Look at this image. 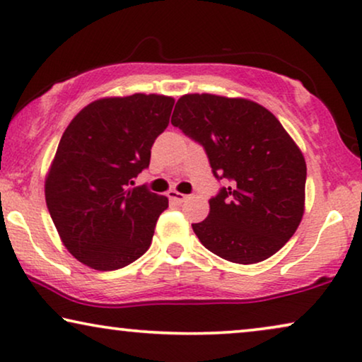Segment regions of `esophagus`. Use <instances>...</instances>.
<instances>
[{
  "label": "esophagus",
  "instance_id": "34e87169",
  "mask_svg": "<svg viewBox=\"0 0 362 362\" xmlns=\"http://www.w3.org/2000/svg\"><path fill=\"white\" fill-rule=\"evenodd\" d=\"M168 197H170L173 202H176V204H182V202L187 199L186 194H182V192H177V191H173V189L168 192Z\"/></svg>",
  "mask_w": 362,
  "mask_h": 362
}]
</instances>
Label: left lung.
Returning a JSON list of instances; mask_svg holds the SVG:
<instances>
[{"instance_id":"left-lung-1","label":"left lung","mask_w":362,"mask_h":362,"mask_svg":"<svg viewBox=\"0 0 362 362\" xmlns=\"http://www.w3.org/2000/svg\"><path fill=\"white\" fill-rule=\"evenodd\" d=\"M171 123L199 141L216 177L230 185L209 199V216L192 230L201 244L234 264L276 254L305 212L306 163L276 117L240 97L186 93Z\"/></svg>"}]
</instances>
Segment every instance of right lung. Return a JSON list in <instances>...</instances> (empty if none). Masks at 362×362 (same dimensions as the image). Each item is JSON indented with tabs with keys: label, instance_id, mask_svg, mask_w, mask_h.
<instances>
[{
	"label": "right lung",
	"instance_id": "obj_1",
	"mask_svg": "<svg viewBox=\"0 0 362 362\" xmlns=\"http://www.w3.org/2000/svg\"><path fill=\"white\" fill-rule=\"evenodd\" d=\"M173 105L175 98L158 93L103 97L64 132L44 192L62 244L83 265L117 270L150 247L168 197L130 185L150 165Z\"/></svg>",
	"mask_w": 362,
	"mask_h": 362
}]
</instances>
